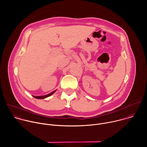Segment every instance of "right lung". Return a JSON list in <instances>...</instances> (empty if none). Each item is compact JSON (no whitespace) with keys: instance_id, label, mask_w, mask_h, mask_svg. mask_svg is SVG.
<instances>
[{"instance_id":"add662e5","label":"right lung","mask_w":147,"mask_h":147,"mask_svg":"<svg viewBox=\"0 0 147 147\" xmlns=\"http://www.w3.org/2000/svg\"><path fill=\"white\" fill-rule=\"evenodd\" d=\"M55 92V91L52 92L51 93H50V94H48V95H44V96H33V97H34V98H36V99H44V98H47V97H48V96L52 95Z\"/></svg>"}]
</instances>
